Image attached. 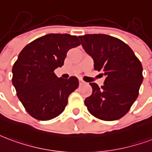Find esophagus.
Returning a JSON list of instances; mask_svg holds the SVG:
<instances>
[{
    "instance_id": "esophagus-1",
    "label": "esophagus",
    "mask_w": 152,
    "mask_h": 152,
    "mask_svg": "<svg viewBox=\"0 0 152 152\" xmlns=\"http://www.w3.org/2000/svg\"><path fill=\"white\" fill-rule=\"evenodd\" d=\"M79 83H80V85H84V84H85V82L83 80H81V79H80V80H79Z\"/></svg>"
}]
</instances>
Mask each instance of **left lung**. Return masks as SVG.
Returning a JSON list of instances; mask_svg holds the SVG:
<instances>
[{"label": "left lung", "mask_w": 152, "mask_h": 152, "mask_svg": "<svg viewBox=\"0 0 152 152\" xmlns=\"http://www.w3.org/2000/svg\"><path fill=\"white\" fill-rule=\"evenodd\" d=\"M85 50L93 59L94 69L105 76L100 88L90 83L93 93L85 100L88 112L104 121L121 118L139 96L142 66L132 49L122 40L107 34L79 36Z\"/></svg>", "instance_id": "1"}]
</instances>
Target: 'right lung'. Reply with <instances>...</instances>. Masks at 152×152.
Here are the masks:
<instances>
[{
    "instance_id": "obj_1",
    "label": "right lung",
    "mask_w": 152,
    "mask_h": 152,
    "mask_svg": "<svg viewBox=\"0 0 152 152\" xmlns=\"http://www.w3.org/2000/svg\"><path fill=\"white\" fill-rule=\"evenodd\" d=\"M80 45L77 36L49 34L30 42L20 52L12 69V82L30 116L48 121L64 110L79 80L76 76L59 78L54 71L64 65L67 51Z\"/></svg>"
}]
</instances>
